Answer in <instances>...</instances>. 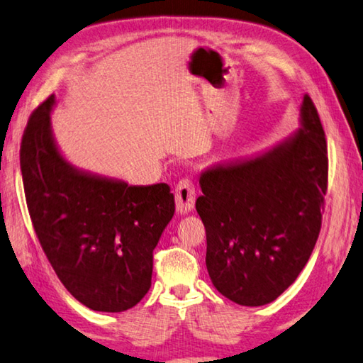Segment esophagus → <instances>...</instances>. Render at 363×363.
<instances>
[{"label": "esophagus", "mask_w": 363, "mask_h": 363, "mask_svg": "<svg viewBox=\"0 0 363 363\" xmlns=\"http://www.w3.org/2000/svg\"><path fill=\"white\" fill-rule=\"evenodd\" d=\"M195 205V186L191 179H181L176 186L177 213H189Z\"/></svg>", "instance_id": "34e87169"}]
</instances>
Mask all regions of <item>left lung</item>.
I'll use <instances>...</instances> for the list:
<instances>
[{"label":"left lung","instance_id":"obj_1","mask_svg":"<svg viewBox=\"0 0 363 363\" xmlns=\"http://www.w3.org/2000/svg\"><path fill=\"white\" fill-rule=\"evenodd\" d=\"M302 129L254 160L215 166L200 176L195 202L206 231L213 286L239 306L273 302L306 267L321 229L328 148L308 95Z\"/></svg>","mask_w":363,"mask_h":363}]
</instances>
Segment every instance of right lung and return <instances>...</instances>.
<instances>
[{"mask_svg":"<svg viewBox=\"0 0 363 363\" xmlns=\"http://www.w3.org/2000/svg\"><path fill=\"white\" fill-rule=\"evenodd\" d=\"M50 95L28 118L21 172L40 245L66 289L96 312H124L152 286L153 250L174 215L168 184L128 186L72 168L55 145Z\"/></svg>","mask_w":363,"mask_h":363,"instance_id":"add662e5","label":"right lung"}]
</instances>
